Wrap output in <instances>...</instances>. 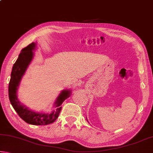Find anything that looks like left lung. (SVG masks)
Wrapping results in <instances>:
<instances>
[{
    "label": "left lung",
    "mask_w": 153,
    "mask_h": 153,
    "mask_svg": "<svg viewBox=\"0 0 153 153\" xmlns=\"http://www.w3.org/2000/svg\"><path fill=\"white\" fill-rule=\"evenodd\" d=\"M87 121H88V120H87Z\"/></svg>",
    "instance_id": "left-lung-1"
}]
</instances>
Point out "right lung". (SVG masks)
Returning <instances> with one entry per match:
<instances>
[{"label": "right lung", "mask_w": 153, "mask_h": 153, "mask_svg": "<svg viewBox=\"0 0 153 153\" xmlns=\"http://www.w3.org/2000/svg\"><path fill=\"white\" fill-rule=\"evenodd\" d=\"M35 46L36 44L32 42L23 48L17 60L13 66L9 84V97L13 107L19 117L25 122L35 126L48 125L53 123L58 118L62 108V103L70 97L71 92L70 90H65L61 92L55 102L56 109L51 113L46 114L33 112L21 104L17 98V90L21 79L32 60L33 51L34 50Z\"/></svg>", "instance_id": "right-lung-1"}]
</instances>
